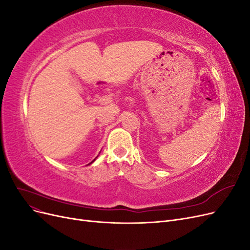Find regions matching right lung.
<instances>
[{"mask_svg": "<svg viewBox=\"0 0 250 250\" xmlns=\"http://www.w3.org/2000/svg\"><path fill=\"white\" fill-rule=\"evenodd\" d=\"M93 162H95V160H94V161H93ZM93 162H92V163H93ZM92 163H90V164H92Z\"/></svg>", "mask_w": 250, "mask_h": 250, "instance_id": "add662e5", "label": "right lung"}]
</instances>
